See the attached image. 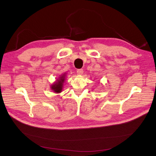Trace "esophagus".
<instances>
[{
	"label": "esophagus",
	"instance_id": "esophagus-1",
	"mask_svg": "<svg viewBox=\"0 0 156 156\" xmlns=\"http://www.w3.org/2000/svg\"><path fill=\"white\" fill-rule=\"evenodd\" d=\"M77 73L78 75H81L83 73V69H78L77 70Z\"/></svg>",
	"mask_w": 156,
	"mask_h": 156
}]
</instances>
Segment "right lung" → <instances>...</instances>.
Instances as JSON below:
<instances>
[{
    "instance_id": "right-lung-1",
    "label": "right lung",
    "mask_w": 156,
    "mask_h": 156,
    "mask_svg": "<svg viewBox=\"0 0 156 156\" xmlns=\"http://www.w3.org/2000/svg\"><path fill=\"white\" fill-rule=\"evenodd\" d=\"M64 80H65V75H63L62 76H60V77L58 79H57V81L51 86V89L53 90L55 93L61 92V91H62V90Z\"/></svg>"
}]
</instances>
